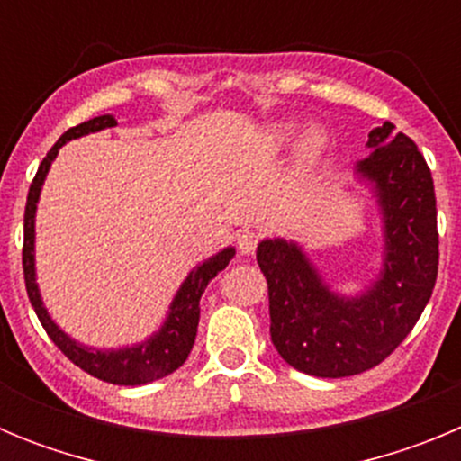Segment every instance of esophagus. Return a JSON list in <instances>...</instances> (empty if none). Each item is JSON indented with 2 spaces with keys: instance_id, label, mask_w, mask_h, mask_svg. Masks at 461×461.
Masks as SVG:
<instances>
[{
  "instance_id": "34e87169",
  "label": "esophagus",
  "mask_w": 461,
  "mask_h": 461,
  "mask_svg": "<svg viewBox=\"0 0 461 461\" xmlns=\"http://www.w3.org/2000/svg\"><path fill=\"white\" fill-rule=\"evenodd\" d=\"M258 247V233L254 230H240L238 235V249L242 256H251Z\"/></svg>"
}]
</instances>
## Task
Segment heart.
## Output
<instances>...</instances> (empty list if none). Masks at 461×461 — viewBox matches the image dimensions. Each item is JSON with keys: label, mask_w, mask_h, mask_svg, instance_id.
I'll return each instance as SVG.
<instances>
[{"label": "heart", "mask_w": 461, "mask_h": 461, "mask_svg": "<svg viewBox=\"0 0 461 461\" xmlns=\"http://www.w3.org/2000/svg\"><path fill=\"white\" fill-rule=\"evenodd\" d=\"M295 136L297 124H293V122H276V124H272L270 133H267V142H270V148L275 152H281V149H286L295 140ZM325 142H328L325 140V133L316 129V126H309L307 131L300 136L295 154L303 168H312L313 164H319V158L325 152Z\"/></svg>", "instance_id": "1"}]
</instances>
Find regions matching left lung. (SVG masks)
<instances>
[{
	"instance_id": "obj_1",
	"label": "left lung",
	"mask_w": 461,
	"mask_h": 461,
	"mask_svg": "<svg viewBox=\"0 0 461 461\" xmlns=\"http://www.w3.org/2000/svg\"><path fill=\"white\" fill-rule=\"evenodd\" d=\"M385 122L369 131L372 152L353 168L381 214V270L357 293L325 281L303 244L258 242L267 279L270 337L279 356L309 376L341 378L376 367L397 348L429 303L438 272L434 180L425 157Z\"/></svg>"
}]
</instances>
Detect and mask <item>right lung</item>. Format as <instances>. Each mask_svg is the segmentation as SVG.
Masks as SVG:
<instances>
[{"label":"right lung","mask_w":461,"mask_h":461,"mask_svg":"<svg viewBox=\"0 0 461 461\" xmlns=\"http://www.w3.org/2000/svg\"><path fill=\"white\" fill-rule=\"evenodd\" d=\"M110 126H117V120L113 115H101L94 120L83 122V124L73 126L64 133L59 140L52 145L46 158L41 161L36 177L27 194V207H24V247H23V270H24V286H27V295L34 307L36 316H39L41 325L46 328L48 337L55 341V346L73 365H78L92 376L101 378L105 383H115V385H145V383L158 381V378L168 376L175 369H180L185 360L189 357L191 348H194L195 332H198V321H201V297L205 293L210 279L217 276L223 267L233 260L235 247H223L214 256L205 258L203 263L194 267L182 281L177 293H175L173 303H170L166 321L157 332L148 337V339L138 341V344L120 346V348H94V346H85L80 341L67 335L59 325L52 321L48 313L43 297H41L39 284H36V205H39L41 189L48 177L52 161L57 158L59 149L67 145L68 140L76 138L89 136V133L104 131Z\"/></svg>","instance_id":"right-lung-1"}]
</instances>
